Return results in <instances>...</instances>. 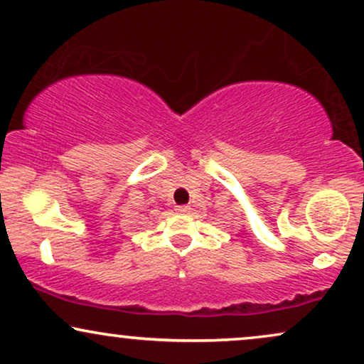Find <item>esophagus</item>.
Segmentation results:
<instances>
[{
	"instance_id": "34e87169",
	"label": "esophagus",
	"mask_w": 364,
	"mask_h": 364,
	"mask_svg": "<svg viewBox=\"0 0 364 364\" xmlns=\"http://www.w3.org/2000/svg\"><path fill=\"white\" fill-rule=\"evenodd\" d=\"M176 211H178V213H181V215H186V213H190V206L179 205V206H176Z\"/></svg>"
}]
</instances>
